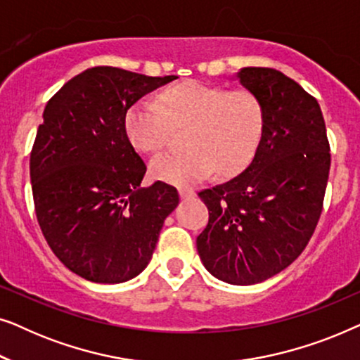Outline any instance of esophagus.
<instances>
[{"mask_svg": "<svg viewBox=\"0 0 360 360\" xmlns=\"http://www.w3.org/2000/svg\"><path fill=\"white\" fill-rule=\"evenodd\" d=\"M180 196L184 200H190V198H193L195 196V190H191V188H180Z\"/></svg>", "mask_w": 360, "mask_h": 360, "instance_id": "obj_1", "label": "esophagus"}]
</instances>
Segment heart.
Masks as SVG:
<instances>
[{"label": "heart", "instance_id": "1", "mask_svg": "<svg viewBox=\"0 0 360 360\" xmlns=\"http://www.w3.org/2000/svg\"><path fill=\"white\" fill-rule=\"evenodd\" d=\"M186 149L157 157L155 179L191 185L216 169L219 175L239 174L257 154L264 136L265 111L254 91L185 80L164 88L159 105L141 101L124 115L127 141L137 150L157 154L169 144L174 127H185Z\"/></svg>", "mask_w": 360, "mask_h": 360}]
</instances>
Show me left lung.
<instances>
[{"label": "left lung", "mask_w": 360, "mask_h": 360, "mask_svg": "<svg viewBox=\"0 0 360 360\" xmlns=\"http://www.w3.org/2000/svg\"><path fill=\"white\" fill-rule=\"evenodd\" d=\"M238 77L262 101L264 136L243 174L198 193L210 219L196 249L216 278L252 285L307 248L323 211L331 154L316 98L275 68L248 67Z\"/></svg>", "instance_id": "8db88e82"}]
</instances>
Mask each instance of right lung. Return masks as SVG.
<instances>
[{
  "instance_id": "obj_1",
  "label": "right lung",
  "mask_w": 360,
  "mask_h": 360,
  "mask_svg": "<svg viewBox=\"0 0 360 360\" xmlns=\"http://www.w3.org/2000/svg\"><path fill=\"white\" fill-rule=\"evenodd\" d=\"M175 78L93 67L44 110L29 162L37 223L57 259L90 282L139 275L179 205L164 181L141 188L147 167L124 132L126 111Z\"/></svg>"
}]
</instances>
